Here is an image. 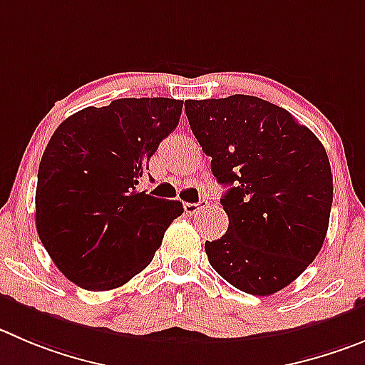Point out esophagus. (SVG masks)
<instances>
[{
    "instance_id": "1",
    "label": "esophagus",
    "mask_w": 365,
    "mask_h": 365,
    "mask_svg": "<svg viewBox=\"0 0 365 365\" xmlns=\"http://www.w3.org/2000/svg\"><path fill=\"white\" fill-rule=\"evenodd\" d=\"M205 207H207V202L205 200H202V202H198V203H185V205H183V209H185V212L189 214V216H196V214L203 212V210H205Z\"/></svg>"
}]
</instances>
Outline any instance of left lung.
Returning a JSON list of instances; mask_svg holds the SVG:
<instances>
[{
  "mask_svg": "<svg viewBox=\"0 0 365 365\" xmlns=\"http://www.w3.org/2000/svg\"><path fill=\"white\" fill-rule=\"evenodd\" d=\"M196 140L210 156L229 216L227 234L207 241L209 263L250 295H272L321 252L333 176L321 140L286 110L250 95L187 101Z\"/></svg>",
  "mask_w": 365,
  "mask_h": 365,
  "instance_id": "left-lung-1",
  "label": "left lung"
}]
</instances>
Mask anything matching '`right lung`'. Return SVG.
<instances>
[{
	"label": "right lung",
	"mask_w": 365,
	"mask_h": 365,
	"mask_svg": "<svg viewBox=\"0 0 365 365\" xmlns=\"http://www.w3.org/2000/svg\"><path fill=\"white\" fill-rule=\"evenodd\" d=\"M183 101L118 98L68 117L37 171L36 227L43 247L84 290L125 284L153 261L183 205L136 189Z\"/></svg>",
	"instance_id": "1"
}]
</instances>
